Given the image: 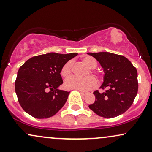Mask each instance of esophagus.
Masks as SVG:
<instances>
[{"label":"esophagus","mask_w":152,"mask_h":152,"mask_svg":"<svg viewBox=\"0 0 152 152\" xmlns=\"http://www.w3.org/2000/svg\"><path fill=\"white\" fill-rule=\"evenodd\" d=\"M79 91H80V93H81L82 96H85V95L87 94V92H86L85 91H82V90H79Z\"/></svg>","instance_id":"obj_1"}]
</instances>
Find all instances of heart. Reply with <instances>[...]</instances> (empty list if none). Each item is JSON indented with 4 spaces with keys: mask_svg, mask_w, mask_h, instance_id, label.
I'll return each mask as SVG.
<instances>
[{
    "mask_svg": "<svg viewBox=\"0 0 152 152\" xmlns=\"http://www.w3.org/2000/svg\"><path fill=\"white\" fill-rule=\"evenodd\" d=\"M82 62L87 67L90 69V72H92V70L96 67L97 63L94 58L90 56H86L82 59ZM72 61L67 62L63 65L61 69V75L64 78H67L70 76L72 73ZM88 72L87 73V75ZM95 77H97V75H95ZM96 85V80L91 76H87L85 77H71L65 82V86L69 89H79L82 91H87L91 89Z\"/></svg>",
    "mask_w": 152,
    "mask_h": 152,
    "instance_id": "obj_1",
    "label": "heart"
}]
</instances>
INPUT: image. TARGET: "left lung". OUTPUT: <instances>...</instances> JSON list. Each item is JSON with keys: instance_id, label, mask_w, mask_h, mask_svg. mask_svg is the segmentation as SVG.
I'll list each match as a JSON object with an SVG mask.
<instances>
[{"instance_id": "obj_1", "label": "left lung", "mask_w": 152, "mask_h": 152, "mask_svg": "<svg viewBox=\"0 0 152 152\" xmlns=\"http://www.w3.org/2000/svg\"><path fill=\"white\" fill-rule=\"evenodd\" d=\"M93 56L104 69V82L100 88H108L104 92L95 91L94 103L89 108L105 118L125 113L133 103L138 90L137 71L123 56L109 53H87Z\"/></svg>"}]
</instances>
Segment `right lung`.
I'll list each match as a JSON object with an SVG mask.
<instances>
[{"instance_id": "1", "label": "right lung", "mask_w": 152, "mask_h": 152, "mask_svg": "<svg viewBox=\"0 0 152 152\" xmlns=\"http://www.w3.org/2000/svg\"><path fill=\"white\" fill-rule=\"evenodd\" d=\"M78 53H48L31 58L19 69L15 87L20 106L39 119L48 118L64 106L70 91L61 90V69Z\"/></svg>"}]
</instances>
